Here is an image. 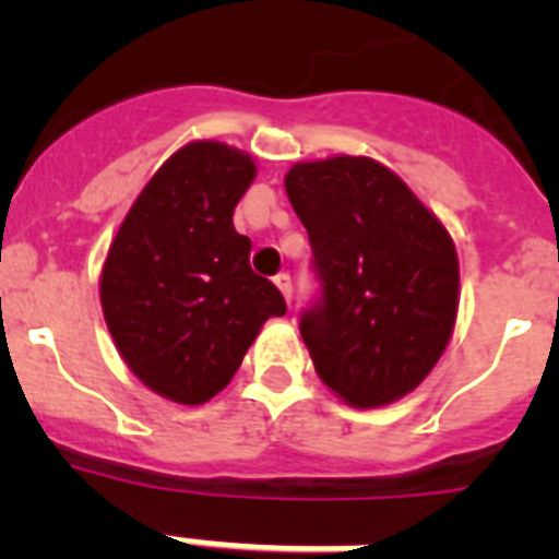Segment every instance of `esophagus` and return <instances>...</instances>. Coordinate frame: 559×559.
Here are the masks:
<instances>
[{"label": "esophagus", "instance_id": "34e87169", "mask_svg": "<svg viewBox=\"0 0 559 559\" xmlns=\"http://www.w3.org/2000/svg\"><path fill=\"white\" fill-rule=\"evenodd\" d=\"M274 285L280 288V294L285 296V302L290 305V296H294V285H290V276L288 274H276Z\"/></svg>", "mask_w": 559, "mask_h": 559}]
</instances>
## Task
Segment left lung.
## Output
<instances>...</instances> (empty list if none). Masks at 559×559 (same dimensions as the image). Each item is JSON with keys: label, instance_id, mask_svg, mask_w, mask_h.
Here are the masks:
<instances>
[{"label": "left lung", "instance_id": "1", "mask_svg": "<svg viewBox=\"0 0 559 559\" xmlns=\"http://www.w3.org/2000/svg\"><path fill=\"white\" fill-rule=\"evenodd\" d=\"M285 192L324 285L322 305L299 322L316 374L353 408L406 397L456 328L451 231L397 173L369 156L296 162Z\"/></svg>", "mask_w": 559, "mask_h": 559}]
</instances>
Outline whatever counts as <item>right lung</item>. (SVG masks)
I'll use <instances>...</instances> for the list:
<instances>
[{"instance_id": "right-lung-1", "label": "right lung", "mask_w": 559, "mask_h": 559, "mask_svg": "<svg viewBox=\"0 0 559 559\" xmlns=\"http://www.w3.org/2000/svg\"><path fill=\"white\" fill-rule=\"evenodd\" d=\"M254 176L246 151L187 142L142 187L108 246L100 305L114 347L151 392L181 406L229 386L260 328L285 313L231 224Z\"/></svg>"}]
</instances>
